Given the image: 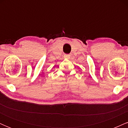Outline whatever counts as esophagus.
Here are the masks:
<instances>
[{"label": "esophagus", "instance_id": "esophagus-1", "mask_svg": "<svg viewBox=\"0 0 128 128\" xmlns=\"http://www.w3.org/2000/svg\"><path fill=\"white\" fill-rule=\"evenodd\" d=\"M70 55H68V54H65V55H64V58H66V59H68L69 58H70Z\"/></svg>", "mask_w": 128, "mask_h": 128}]
</instances>
